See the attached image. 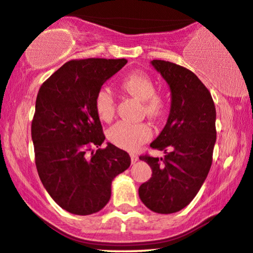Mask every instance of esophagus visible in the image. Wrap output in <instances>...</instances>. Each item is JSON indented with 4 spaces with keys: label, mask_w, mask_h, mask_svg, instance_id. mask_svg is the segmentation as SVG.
<instances>
[{
    "label": "esophagus",
    "mask_w": 253,
    "mask_h": 253,
    "mask_svg": "<svg viewBox=\"0 0 253 253\" xmlns=\"http://www.w3.org/2000/svg\"><path fill=\"white\" fill-rule=\"evenodd\" d=\"M137 160H139V156H137L136 154H134V153H132V154H130V161H132V165L135 164Z\"/></svg>",
    "instance_id": "34e87169"
}]
</instances>
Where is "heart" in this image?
Wrapping results in <instances>:
<instances>
[{"label":"heart","instance_id":"obj_1","mask_svg":"<svg viewBox=\"0 0 253 253\" xmlns=\"http://www.w3.org/2000/svg\"><path fill=\"white\" fill-rule=\"evenodd\" d=\"M123 87L139 100L143 101L147 116L159 117L165 110V101L155 94V83L145 73H132L123 82ZM94 107L98 117L104 121H110L116 112V99L110 88L103 87L94 98ZM153 130L146 124H132L119 121L107 130L108 141L114 146L126 150H135L152 137Z\"/></svg>","mask_w":253,"mask_h":253}]
</instances>
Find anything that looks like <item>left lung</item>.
<instances>
[{"label": "left lung", "mask_w": 253, "mask_h": 253, "mask_svg": "<svg viewBox=\"0 0 253 253\" xmlns=\"http://www.w3.org/2000/svg\"><path fill=\"white\" fill-rule=\"evenodd\" d=\"M167 82L171 103L167 124L150 143L165 158L145 155L152 177L140 185L142 203L158 213L177 212L189 204L206 181L216 142V108L197 76L177 64L150 62Z\"/></svg>", "instance_id": "obj_1"}]
</instances>
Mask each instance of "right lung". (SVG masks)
<instances>
[{
    "label": "right lung",
    "mask_w": 253,
    "mask_h": 253,
    "mask_svg": "<svg viewBox=\"0 0 253 253\" xmlns=\"http://www.w3.org/2000/svg\"><path fill=\"white\" fill-rule=\"evenodd\" d=\"M126 63L125 58L70 60L38 91L31 124L38 175L52 200L75 215L103 209L112 181L130 165L128 153L112 143L99 148L105 135L94 107L99 89Z\"/></svg>",
    "instance_id": "1"
}]
</instances>
